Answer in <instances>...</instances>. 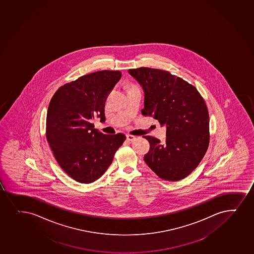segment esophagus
Returning a JSON list of instances; mask_svg holds the SVG:
<instances>
[{
	"label": "esophagus",
	"mask_w": 254,
	"mask_h": 254,
	"mask_svg": "<svg viewBox=\"0 0 254 254\" xmlns=\"http://www.w3.org/2000/svg\"><path fill=\"white\" fill-rule=\"evenodd\" d=\"M126 137H127V139L128 141H134L136 139V137L133 136V135L131 134H127L126 135Z\"/></svg>",
	"instance_id": "34e87169"
}]
</instances>
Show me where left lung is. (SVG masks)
I'll use <instances>...</instances> for the list:
<instances>
[{
	"label": "left lung",
	"mask_w": 254,
	"mask_h": 254,
	"mask_svg": "<svg viewBox=\"0 0 254 254\" xmlns=\"http://www.w3.org/2000/svg\"><path fill=\"white\" fill-rule=\"evenodd\" d=\"M128 72L144 91L142 115L167 127L165 143L143 136L150 146L143 160L161 179H185L196 168L208 148L206 103L193 85L167 70L140 67Z\"/></svg>",
	"instance_id": "1"
}]
</instances>
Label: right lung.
<instances>
[{
    "mask_svg": "<svg viewBox=\"0 0 254 254\" xmlns=\"http://www.w3.org/2000/svg\"><path fill=\"white\" fill-rule=\"evenodd\" d=\"M122 77L119 70H100L60 87L48 106L46 137L60 167L81 183L94 182L112 163L123 133L104 134L94 117L105 122V101Z\"/></svg>",
    "mask_w": 254,
    "mask_h": 254,
    "instance_id": "add662e5",
    "label": "right lung"
}]
</instances>
